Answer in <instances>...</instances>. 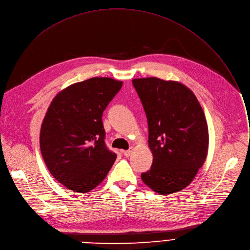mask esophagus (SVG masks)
Returning <instances> with one entry per match:
<instances>
[{
    "mask_svg": "<svg viewBox=\"0 0 250 250\" xmlns=\"http://www.w3.org/2000/svg\"><path fill=\"white\" fill-rule=\"evenodd\" d=\"M123 153H124V155H125V156H126V157H127V156H129V155L132 153V149L124 150V151H123Z\"/></svg>",
    "mask_w": 250,
    "mask_h": 250,
    "instance_id": "esophagus-1",
    "label": "esophagus"
}]
</instances>
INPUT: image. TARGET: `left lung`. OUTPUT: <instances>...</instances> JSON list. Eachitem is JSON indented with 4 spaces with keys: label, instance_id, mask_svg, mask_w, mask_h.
<instances>
[{
    "label": "left lung",
    "instance_id": "1",
    "mask_svg": "<svg viewBox=\"0 0 250 250\" xmlns=\"http://www.w3.org/2000/svg\"><path fill=\"white\" fill-rule=\"evenodd\" d=\"M148 125L153 160L142 173L154 192L170 194L186 188L206 162L208 128L204 112L185 84L157 78L134 79Z\"/></svg>",
    "mask_w": 250,
    "mask_h": 250
}]
</instances>
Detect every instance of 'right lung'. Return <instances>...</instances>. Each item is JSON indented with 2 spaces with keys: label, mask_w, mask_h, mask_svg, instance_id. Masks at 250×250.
Masks as SVG:
<instances>
[{
  "label": "right lung",
  "mask_w": 250,
  "mask_h": 250,
  "mask_svg": "<svg viewBox=\"0 0 250 250\" xmlns=\"http://www.w3.org/2000/svg\"><path fill=\"white\" fill-rule=\"evenodd\" d=\"M123 86L110 78H92L59 93L44 116L40 133L42 158L64 188L88 192L99 186L117 154L104 143L103 112Z\"/></svg>",
  "instance_id": "add662e5"
}]
</instances>
